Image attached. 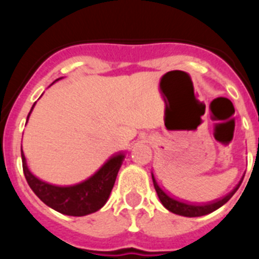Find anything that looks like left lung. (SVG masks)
Returning <instances> with one entry per match:
<instances>
[{
	"instance_id": "obj_1",
	"label": "left lung",
	"mask_w": 259,
	"mask_h": 259,
	"mask_svg": "<svg viewBox=\"0 0 259 259\" xmlns=\"http://www.w3.org/2000/svg\"><path fill=\"white\" fill-rule=\"evenodd\" d=\"M151 178H153L154 188H155L156 194H158L161 204H163L169 211H171V213L174 214H178V215H183V217H202V215H207V214L217 210L218 208H221L222 205L226 204V203L233 197L234 193L238 190L239 185L242 184V180L244 177H242V179L239 180L238 184L234 187V189L232 190V192H229L227 195H224L223 198L211 200V202H208V203H202V204L184 202V200H178L176 199V198L170 197L168 193H165L160 187H159L158 182H156L155 177H154L153 173H151Z\"/></svg>"
}]
</instances>
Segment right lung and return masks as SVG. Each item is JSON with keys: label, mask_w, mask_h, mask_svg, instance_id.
<instances>
[{"label": "right lung", "mask_w": 259, "mask_h": 259, "mask_svg": "<svg viewBox=\"0 0 259 259\" xmlns=\"http://www.w3.org/2000/svg\"><path fill=\"white\" fill-rule=\"evenodd\" d=\"M61 79L62 77H60L54 82ZM35 104L27 115V121L35 108ZM21 158H22L23 174L28 185L46 205L65 215L82 217L95 213L108 202L119 169L125 159V153L122 151L115 153L90 178L66 187L50 184L33 176L28 169L22 149H21Z\"/></svg>", "instance_id": "add662e5"}]
</instances>
